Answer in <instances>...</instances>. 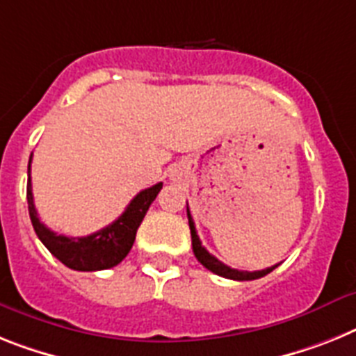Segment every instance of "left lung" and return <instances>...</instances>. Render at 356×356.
Segmentation results:
<instances>
[{
	"instance_id": "8db88e82",
	"label": "left lung",
	"mask_w": 356,
	"mask_h": 356,
	"mask_svg": "<svg viewBox=\"0 0 356 356\" xmlns=\"http://www.w3.org/2000/svg\"><path fill=\"white\" fill-rule=\"evenodd\" d=\"M186 213H188V224H190V234H192V246H193V253H195L197 261L201 262L204 266L206 270L213 271L215 275H219V277H224V279H232V280H255L261 279L264 275H268L270 271H273L275 268L279 264L271 266V268H266V270L261 271H241V270H234V268H229V266L222 264L219 259H215L208 250L201 244V238L197 235L195 232V224H193L192 215H190V208L186 204Z\"/></svg>"
}]
</instances>
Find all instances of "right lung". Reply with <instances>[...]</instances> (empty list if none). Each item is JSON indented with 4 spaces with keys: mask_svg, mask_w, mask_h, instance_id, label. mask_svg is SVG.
Segmentation results:
<instances>
[{
    "mask_svg": "<svg viewBox=\"0 0 356 356\" xmlns=\"http://www.w3.org/2000/svg\"><path fill=\"white\" fill-rule=\"evenodd\" d=\"M31 163L32 155L29 159V183H26L29 213H31L35 235L47 246V250L67 268L76 271H99L118 266L132 250L137 228L141 226L146 211L155 201L157 193L161 192L163 183L154 184L152 188H146L137 193L127 206V210L122 211L121 217H118V220H113L106 228L86 237H65L47 228L38 217L34 197H32Z\"/></svg>",
    "mask_w": 356,
    "mask_h": 356,
    "instance_id": "1",
    "label": "right lung"
}]
</instances>
